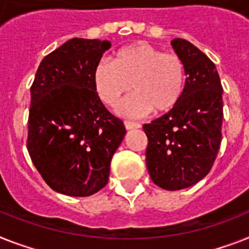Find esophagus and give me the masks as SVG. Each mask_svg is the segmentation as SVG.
Returning <instances> with one entry per match:
<instances>
[{
	"mask_svg": "<svg viewBox=\"0 0 249 249\" xmlns=\"http://www.w3.org/2000/svg\"><path fill=\"white\" fill-rule=\"evenodd\" d=\"M124 126L127 129H133V128H140L141 124L137 122H131V121H124Z\"/></svg>",
	"mask_w": 249,
	"mask_h": 249,
	"instance_id": "34e87169",
	"label": "esophagus"
}]
</instances>
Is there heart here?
Here are the masks:
<instances>
[{"instance_id": "obj_1", "label": "heart", "mask_w": 249, "mask_h": 249, "mask_svg": "<svg viewBox=\"0 0 249 249\" xmlns=\"http://www.w3.org/2000/svg\"><path fill=\"white\" fill-rule=\"evenodd\" d=\"M184 79L179 55L142 42L118 49L113 62L100 59L94 70V88L107 106L116 107L131 84L133 92L120 107L121 114L128 117L173 109L183 92Z\"/></svg>"}]
</instances>
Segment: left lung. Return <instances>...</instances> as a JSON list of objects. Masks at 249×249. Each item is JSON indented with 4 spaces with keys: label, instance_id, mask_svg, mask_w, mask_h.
I'll return each instance as SVG.
<instances>
[{
    "label": "left lung",
    "instance_id": "obj_1",
    "mask_svg": "<svg viewBox=\"0 0 249 249\" xmlns=\"http://www.w3.org/2000/svg\"><path fill=\"white\" fill-rule=\"evenodd\" d=\"M186 85L173 109L143 124L151 180L166 191L194 186L211 170L221 142L223 86L209 57L184 39L172 40Z\"/></svg>",
    "mask_w": 249,
    "mask_h": 249
}]
</instances>
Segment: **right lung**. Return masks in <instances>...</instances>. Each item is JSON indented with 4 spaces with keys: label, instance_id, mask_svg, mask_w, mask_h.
<instances>
[{
    "label": "right lung",
    "instance_id": "right-lung-1",
    "mask_svg": "<svg viewBox=\"0 0 249 249\" xmlns=\"http://www.w3.org/2000/svg\"><path fill=\"white\" fill-rule=\"evenodd\" d=\"M108 40L70 39L46 55L30 88L28 147L53 191L73 197L108 183L110 160L126 135L94 88V70Z\"/></svg>",
    "mask_w": 249,
    "mask_h": 249
}]
</instances>
